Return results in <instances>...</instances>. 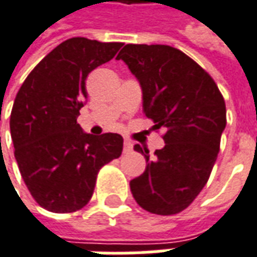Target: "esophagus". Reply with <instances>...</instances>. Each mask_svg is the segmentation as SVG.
<instances>
[{
	"instance_id": "esophagus-1",
	"label": "esophagus",
	"mask_w": 257,
	"mask_h": 257,
	"mask_svg": "<svg viewBox=\"0 0 257 257\" xmlns=\"http://www.w3.org/2000/svg\"><path fill=\"white\" fill-rule=\"evenodd\" d=\"M132 149H134L132 142H129V141L123 142V153H129V152H132Z\"/></svg>"
}]
</instances>
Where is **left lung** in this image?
<instances>
[{"label": "left lung", "mask_w": 257, "mask_h": 257, "mask_svg": "<svg viewBox=\"0 0 257 257\" xmlns=\"http://www.w3.org/2000/svg\"><path fill=\"white\" fill-rule=\"evenodd\" d=\"M142 87L143 112L164 128L166 146L145 156L146 170L131 181L142 209L160 216L185 210L207 182L220 150L227 111L209 73L186 54L163 44H126L116 55Z\"/></svg>", "instance_id": "1"}]
</instances>
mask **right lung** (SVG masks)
<instances>
[{"label": "right lung", "instance_id": "1", "mask_svg": "<svg viewBox=\"0 0 257 257\" xmlns=\"http://www.w3.org/2000/svg\"><path fill=\"white\" fill-rule=\"evenodd\" d=\"M122 43L72 37L29 73L11 112V136L25 184L43 209L72 213L90 200L100 168L122 153L118 134L93 136L76 122L86 78Z\"/></svg>", "mask_w": 257, "mask_h": 257}]
</instances>
